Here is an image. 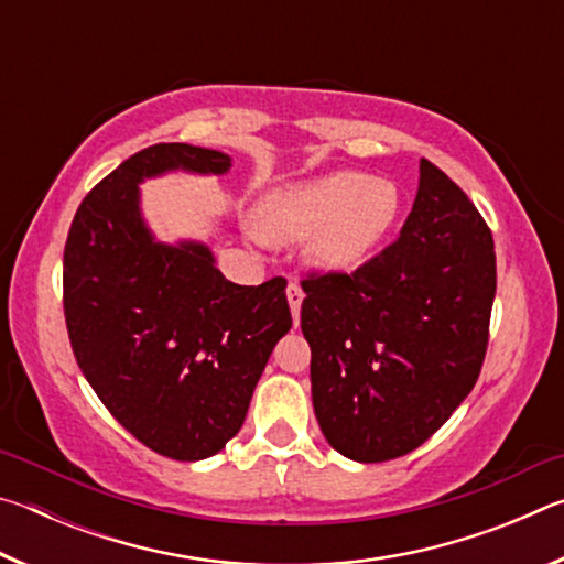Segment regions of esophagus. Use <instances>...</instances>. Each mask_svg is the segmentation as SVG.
Returning a JSON list of instances; mask_svg holds the SVG:
<instances>
[{
	"instance_id": "34e87169",
	"label": "esophagus",
	"mask_w": 564,
	"mask_h": 564,
	"mask_svg": "<svg viewBox=\"0 0 564 564\" xmlns=\"http://www.w3.org/2000/svg\"><path fill=\"white\" fill-rule=\"evenodd\" d=\"M285 295H289V305H291L293 321L299 323V318H301V303H303V289L295 281H291L289 289H285Z\"/></svg>"
}]
</instances>
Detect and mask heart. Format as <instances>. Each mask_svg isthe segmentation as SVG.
Segmentation results:
<instances>
[{"label":"heart","mask_w":564,"mask_h":564,"mask_svg":"<svg viewBox=\"0 0 564 564\" xmlns=\"http://www.w3.org/2000/svg\"><path fill=\"white\" fill-rule=\"evenodd\" d=\"M400 208L395 184L356 171H340L311 184L279 188L265 196L259 224L275 241L311 234V259L323 269H356L376 251Z\"/></svg>","instance_id":"obj_1"}]
</instances>
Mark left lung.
I'll return each instance as SVG.
<instances>
[{"label":"left lung","mask_w":564,"mask_h":564,"mask_svg":"<svg viewBox=\"0 0 564 564\" xmlns=\"http://www.w3.org/2000/svg\"><path fill=\"white\" fill-rule=\"evenodd\" d=\"M301 285L313 410L340 455H408L477 383L498 289L492 231L427 159L395 241L356 271H308Z\"/></svg>","instance_id":"left-lung-1"}]
</instances>
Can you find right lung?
<instances>
[{"label":"right lung","instance_id":"1","mask_svg":"<svg viewBox=\"0 0 564 564\" xmlns=\"http://www.w3.org/2000/svg\"><path fill=\"white\" fill-rule=\"evenodd\" d=\"M228 166L202 147L141 149L84 196L64 246V318L84 378L139 443L186 463L241 431L271 350L293 326L281 275L236 285L206 246L156 243L141 221L144 176Z\"/></svg>","mask_w":564,"mask_h":564}]
</instances>
